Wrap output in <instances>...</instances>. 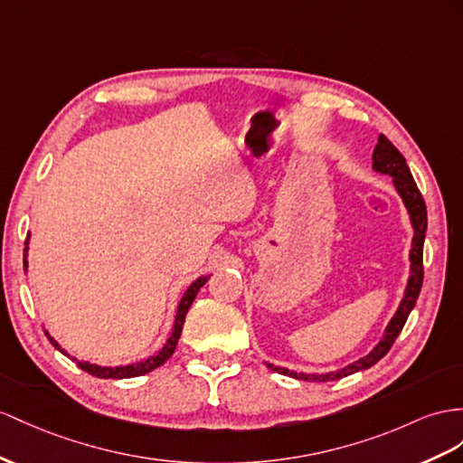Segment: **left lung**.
Returning <instances> with one entry per match:
<instances>
[{
	"label": "left lung",
	"instance_id": "8db88e82",
	"mask_svg": "<svg viewBox=\"0 0 463 463\" xmlns=\"http://www.w3.org/2000/svg\"><path fill=\"white\" fill-rule=\"evenodd\" d=\"M372 160H373L372 168L377 174L391 175V180H393V185H395V192L402 199V205L407 207V213H409V221L412 227V241H411V252H409L411 269H409L405 293H402V299L397 307L395 315L391 317L389 325L385 326V333H383L382 340H379L373 346V350L367 355H364V358L345 365L342 370L328 372V373H303V372L288 370V367H279V365L266 362L269 370H274L281 375L303 379V382H335V379L367 370V367H372L373 364L382 360L383 355L389 352V348L393 346L395 338L399 336L402 326H405V323H407L409 313L412 311L414 303H417V299H419V293L422 288V276H424L422 274V246H424V236H426L424 199L419 192L417 184H414V180H412L411 170H409L405 158H402V154L393 145H391V140L385 135L377 137V145L373 148Z\"/></svg>",
	"mask_w": 463,
	"mask_h": 463
}]
</instances>
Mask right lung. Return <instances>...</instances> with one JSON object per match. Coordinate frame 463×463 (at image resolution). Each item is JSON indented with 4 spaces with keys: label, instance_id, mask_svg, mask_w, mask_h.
Wrapping results in <instances>:
<instances>
[{
    "label": "right lung",
    "instance_id": "obj_1",
    "mask_svg": "<svg viewBox=\"0 0 463 463\" xmlns=\"http://www.w3.org/2000/svg\"><path fill=\"white\" fill-rule=\"evenodd\" d=\"M29 241H31V234H27V242H25V260H23V264H25V269H27V252H29ZM209 279V276H201L197 278L192 286H189L185 289V293L182 295L180 303H177V311H175V318H174V326H172V333L168 336V340H165V345L162 346L160 352H156L154 355H150V358L142 360V362H137V364H128V365H98V364H91V362H86V360H78V358H72L78 367H81V370L88 372L90 375H96V377H101V379H128V377H138V375H145L152 370H156V367H160L165 360H170V355L174 354L175 346H177V340H180V335H182V328H184V321H185V315L189 311V307H192V303L195 301L199 289L205 286ZM46 336H49L51 345L61 350L62 354L68 355V352L58 345V342L49 335V330H44ZM70 358V355H68Z\"/></svg>",
    "mask_w": 463,
    "mask_h": 463
}]
</instances>
